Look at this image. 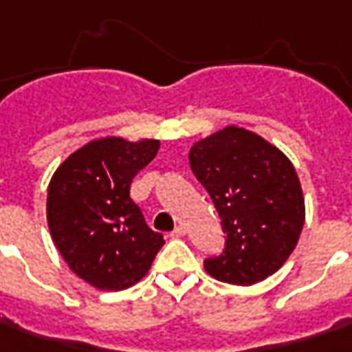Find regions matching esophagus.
<instances>
[{"label": "esophagus", "mask_w": 352, "mask_h": 352, "mask_svg": "<svg viewBox=\"0 0 352 352\" xmlns=\"http://www.w3.org/2000/svg\"><path fill=\"white\" fill-rule=\"evenodd\" d=\"M169 236L173 237V239H177V237H183V236H185V228H183V226H177L175 230H173V232H171Z\"/></svg>", "instance_id": "34e87169"}]
</instances>
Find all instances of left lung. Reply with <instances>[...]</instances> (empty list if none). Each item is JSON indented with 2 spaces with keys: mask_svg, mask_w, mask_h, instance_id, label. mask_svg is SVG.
<instances>
[{
  "mask_svg": "<svg viewBox=\"0 0 352 352\" xmlns=\"http://www.w3.org/2000/svg\"><path fill=\"white\" fill-rule=\"evenodd\" d=\"M188 162L226 234L222 255L204 261L206 273L237 286L276 273L296 248L306 216L290 160L259 134L226 126L199 140Z\"/></svg>",
  "mask_w": 352,
  "mask_h": 352,
  "instance_id": "8db88e82",
  "label": "left lung"
}]
</instances>
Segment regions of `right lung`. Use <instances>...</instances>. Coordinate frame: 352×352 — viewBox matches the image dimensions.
I'll list each match as a JSON object with an SVG mask.
<instances>
[{"mask_svg": "<svg viewBox=\"0 0 352 352\" xmlns=\"http://www.w3.org/2000/svg\"><path fill=\"white\" fill-rule=\"evenodd\" d=\"M160 140H93L56 169L46 218L67 267L99 290H124L150 271L164 236L146 224L130 185Z\"/></svg>", "mask_w": 352, "mask_h": 352, "instance_id": "right-lung-1", "label": "right lung"}]
</instances>
